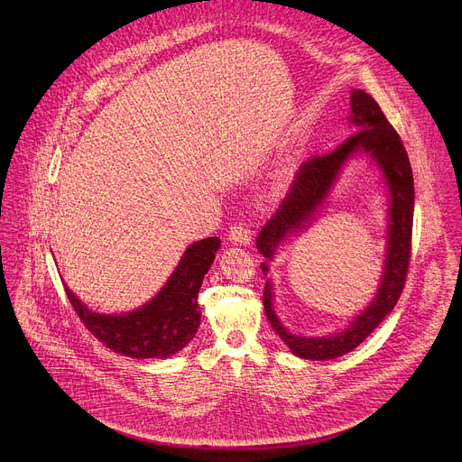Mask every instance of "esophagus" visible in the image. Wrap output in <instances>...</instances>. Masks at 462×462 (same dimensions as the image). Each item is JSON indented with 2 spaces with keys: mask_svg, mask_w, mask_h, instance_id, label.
<instances>
[{
  "mask_svg": "<svg viewBox=\"0 0 462 462\" xmlns=\"http://www.w3.org/2000/svg\"><path fill=\"white\" fill-rule=\"evenodd\" d=\"M228 239L234 243V245H250V241H253V232H250V228H246L245 225H234L228 232Z\"/></svg>",
  "mask_w": 462,
  "mask_h": 462,
  "instance_id": "1",
  "label": "esophagus"
}]
</instances>
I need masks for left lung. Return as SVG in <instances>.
Returning a JSON list of instances; mask_svg holds the SVG:
<instances>
[{
  "mask_svg": "<svg viewBox=\"0 0 462 462\" xmlns=\"http://www.w3.org/2000/svg\"><path fill=\"white\" fill-rule=\"evenodd\" d=\"M350 106V121L356 125L357 131L335 151L322 156H313L299 167L287 197L282 200L267 225L260 230L256 239L260 254L273 260L278 245L289 234L304 228L306 223L313 219L317 208L322 206L328 191L350 156L363 151L382 167L391 195L389 246L383 278L370 306H366V310H363V313L357 315L354 322L341 333L329 335V337H299V335L287 331L278 320L273 308L271 282L267 280L265 283L263 308L271 326L292 354L313 361L335 359L352 352L380 326V322L394 310L402 295L411 258L414 180L407 151L372 96L363 90H352ZM262 271L267 274V263H262Z\"/></svg>",
  "mask_w": 462,
  "mask_h": 462,
  "instance_id": "8db88e82",
  "label": "left lung"
}]
</instances>
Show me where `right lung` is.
<instances>
[{
  "instance_id": "obj_1",
  "label": "right lung",
  "mask_w": 462,
  "mask_h": 462,
  "mask_svg": "<svg viewBox=\"0 0 462 462\" xmlns=\"http://www.w3.org/2000/svg\"><path fill=\"white\" fill-rule=\"evenodd\" d=\"M219 246V237H206L189 245L158 295L131 313H96L64 285L66 295L80 322L106 348L134 359L170 357L195 337L200 324L199 289Z\"/></svg>"
}]
</instances>
